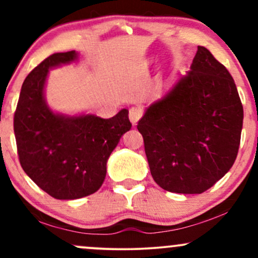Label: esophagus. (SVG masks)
<instances>
[{
  "instance_id": "34e87169",
  "label": "esophagus",
  "mask_w": 258,
  "mask_h": 258,
  "mask_svg": "<svg viewBox=\"0 0 258 258\" xmlns=\"http://www.w3.org/2000/svg\"><path fill=\"white\" fill-rule=\"evenodd\" d=\"M142 115H143V111H142L141 106H132L128 111L130 120H131V122L133 123V125H136V123L138 122V120L141 119Z\"/></svg>"
}]
</instances>
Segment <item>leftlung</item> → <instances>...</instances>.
Masks as SVG:
<instances>
[{
    "instance_id": "left-lung-1",
    "label": "left lung",
    "mask_w": 258,
    "mask_h": 258,
    "mask_svg": "<svg viewBox=\"0 0 258 258\" xmlns=\"http://www.w3.org/2000/svg\"><path fill=\"white\" fill-rule=\"evenodd\" d=\"M244 110L229 72L209 49L146 108L138 122L154 180L165 190L201 194L233 166Z\"/></svg>"
}]
</instances>
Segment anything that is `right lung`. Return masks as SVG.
Segmentation results:
<instances>
[{
  "label": "right lung",
  "mask_w": 258,
  "mask_h": 258,
  "mask_svg": "<svg viewBox=\"0 0 258 258\" xmlns=\"http://www.w3.org/2000/svg\"><path fill=\"white\" fill-rule=\"evenodd\" d=\"M75 51L55 53L26 76L14 114L18 155L24 172L54 199L74 200L96 193L106 161L123 133L131 130L128 110L110 119L94 114H64L46 100L49 70L74 63Z\"/></svg>",
  "instance_id": "add662e5"
}]
</instances>
